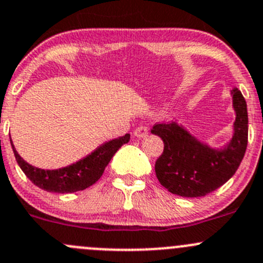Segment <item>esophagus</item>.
<instances>
[{
	"label": "esophagus",
	"mask_w": 263,
	"mask_h": 263,
	"mask_svg": "<svg viewBox=\"0 0 263 263\" xmlns=\"http://www.w3.org/2000/svg\"><path fill=\"white\" fill-rule=\"evenodd\" d=\"M147 134H148V128L145 126H139L134 131L135 137H137V139H144L145 136H147Z\"/></svg>",
	"instance_id": "esophagus-1"
}]
</instances>
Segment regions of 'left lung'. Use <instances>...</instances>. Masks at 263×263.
Returning <instances> with one entry per match:
<instances>
[{
  "label": "left lung",
  "mask_w": 263,
  "mask_h": 263,
  "mask_svg": "<svg viewBox=\"0 0 263 263\" xmlns=\"http://www.w3.org/2000/svg\"><path fill=\"white\" fill-rule=\"evenodd\" d=\"M230 94L235 121L232 139L224 147H210L177 122L158 123L151 129L164 142L155 163L156 177L173 195L202 197L221 187L239 168L248 142V113L242 92L234 87Z\"/></svg>",
  "instance_id": "left-lung-1"
}]
</instances>
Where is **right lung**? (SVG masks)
<instances>
[{
  "mask_svg": "<svg viewBox=\"0 0 263 263\" xmlns=\"http://www.w3.org/2000/svg\"><path fill=\"white\" fill-rule=\"evenodd\" d=\"M128 141L129 134H126L124 136L100 145L81 160L65 168L53 169V171L30 165L18 155L14 144H11V146L18 166L34 184L47 192L72 193L94 184L103 176L105 166L109 164L117 150Z\"/></svg>",
  "mask_w": 263,
  "mask_h": 263,
  "instance_id": "add662e5",
  "label": "right lung"
}]
</instances>
